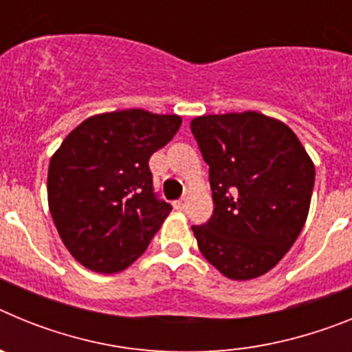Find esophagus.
<instances>
[{
    "instance_id": "34e87169",
    "label": "esophagus",
    "mask_w": 352,
    "mask_h": 352,
    "mask_svg": "<svg viewBox=\"0 0 352 352\" xmlns=\"http://www.w3.org/2000/svg\"><path fill=\"white\" fill-rule=\"evenodd\" d=\"M185 204H186V199L182 197V199H178L176 203H174V208H176V210H183V208H185Z\"/></svg>"
}]
</instances>
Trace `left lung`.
I'll return each instance as SVG.
<instances>
[{"label": "left lung", "mask_w": 352, "mask_h": 352, "mask_svg": "<svg viewBox=\"0 0 352 352\" xmlns=\"http://www.w3.org/2000/svg\"><path fill=\"white\" fill-rule=\"evenodd\" d=\"M190 129L210 166L214 204L206 223L192 226L199 250L227 278L264 275L303 229L312 160L285 123L254 111L199 116Z\"/></svg>", "instance_id": "1"}]
</instances>
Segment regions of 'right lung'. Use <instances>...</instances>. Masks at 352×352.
I'll return each instance as SVG.
<instances>
[{
	"label": "right lung",
	"mask_w": 352,
	"mask_h": 352,
	"mask_svg": "<svg viewBox=\"0 0 352 352\" xmlns=\"http://www.w3.org/2000/svg\"><path fill=\"white\" fill-rule=\"evenodd\" d=\"M182 126L176 114L126 109L96 114L52 155L47 197L65 247L96 273H118L141 257L169 203L153 188L149 157Z\"/></svg>",
	"instance_id": "right-lung-1"
}]
</instances>
